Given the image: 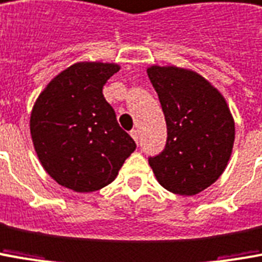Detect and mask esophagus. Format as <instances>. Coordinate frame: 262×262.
<instances>
[{"instance_id": "34e87169", "label": "esophagus", "mask_w": 262, "mask_h": 262, "mask_svg": "<svg viewBox=\"0 0 262 262\" xmlns=\"http://www.w3.org/2000/svg\"><path fill=\"white\" fill-rule=\"evenodd\" d=\"M129 134H131V137H133V138H134L135 142H138V129H133Z\"/></svg>"}]
</instances>
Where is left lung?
Returning a JSON list of instances; mask_svg holds the SVG:
<instances>
[{
    "mask_svg": "<svg viewBox=\"0 0 262 262\" xmlns=\"http://www.w3.org/2000/svg\"><path fill=\"white\" fill-rule=\"evenodd\" d=\"M167 122V144L148 161L157 181L180 195H195L228 165L235 124L224 95L192 70L149 66Z\"/></svg>",
    "mask_w": 262,
    "mask_h": 262,
    "instance_id": "8db88e82",
    "label": "left lung"
}]
</instances>
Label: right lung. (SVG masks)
Wrapping results in <instances>:
<instances>
[{"label": "right lung", "mask_w": 262, "mask_h": 262, "mask_svg": "<svg viewBox=\"0 0 262 262\" xmlns=\"http://www.w3.org/2000/svg\"><path fill=\"white\" fill-rule=\"evenodd\" d=\"M120 68L115 62H75L55 75L34 102V149L48 176L66 188H104L137 147L102 95L104 84Z\"/></svg>", "instance_id": "1"}]
</instances>
